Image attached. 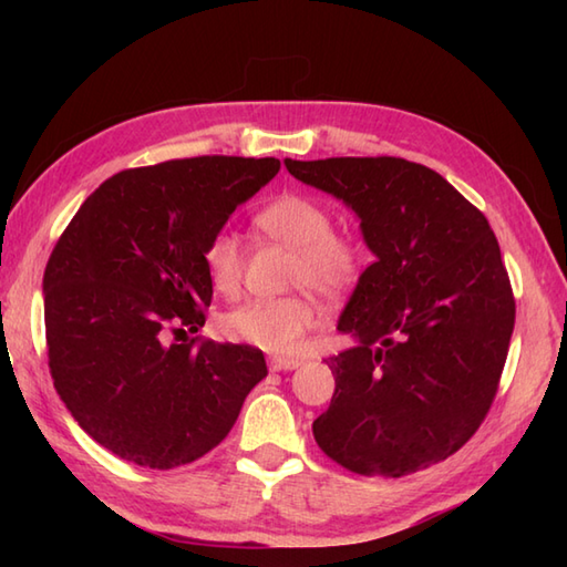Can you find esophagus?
I'll use <instances>...</instances> for the list:
<instances>
[{
	"label": "esophagus",
	"mask_w": 567,
	"mask_h": 567,
	"mask_svg": "<svg viewBox=\"0 0 567 567\" xmlns=\"http://www.w3.org/2000/svg\"><path fill=\"white\" fill-rule=\"evenodd\" d=\"M268 365L272 372H280V370H295L302 365V360L299 358H282V355H275L268 360Z\"/></svg>",
	"instance_id": "34e87169"
}]
</instances>
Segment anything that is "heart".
I'll list each match as a JSON object with an SVG mask.
<instances>
[{"label":"heart","mask_w":567,"mask_h":567,"mask_svg":"<svg viewBox=\"0 0 567 567\" xmlns=\"http://www.w3.org/2000/svg\"><path fill=\"white\" fill-rule=\"evenodd\" d=\"M262 234L290 246L292 285L323 297H341L358 282L365 268V248L351 234L333 231V216L327 204L309 195H282L256 214ZM202 262L216 292L234 295L244 277L240 240L221 228L207 238ZM319 307L309 292L290 297H258L234 307L221 319L228 339L256 346L268 353H295L305 336L317 327Z\"/></svg>","instance_id":"b5f03b06"}]
</instances>
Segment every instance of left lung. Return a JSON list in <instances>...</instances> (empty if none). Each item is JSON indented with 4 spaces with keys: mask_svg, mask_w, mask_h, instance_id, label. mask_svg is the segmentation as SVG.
<instances>
[{
    "mask_svg": "<svg viewBox=\"0 0 567 567\" xmlns=\"http://www.w3.org/2000/svg\"><path fill=\"white\" fill-rule=\"evenodd\" d=\"M285 165L343 199L375 252L339 319L355 346L327 360L336 390L311 426L319 449L380 477L445 461L485 421L514 331L485 214L436 171L392 155Z\"/></svg>",
    "mask_w": 567,
    "mask_h": 567,
    "instance_id": "left-lung-1",
    "label": "left lung"
}]
</instances>
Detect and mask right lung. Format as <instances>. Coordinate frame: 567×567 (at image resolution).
<instances>
[{"instance_id": "1", "label": "right lung", "mask_w": 567, "mask_h": 567, "mask_svg": "<svg viewBox=\"0 0 567 567\" xmlns=\"http://www.w3.org/2000/svg\"><path fill=\"white\" fill-rule=\"evenodd\" d=\"M277 158L199 155L122 171L84 199L43 275L48 368L84 433L128 463L173 470L216 449L262 351L187 339L212 305L202 248Z\"/></svg>"}]
</instances>
